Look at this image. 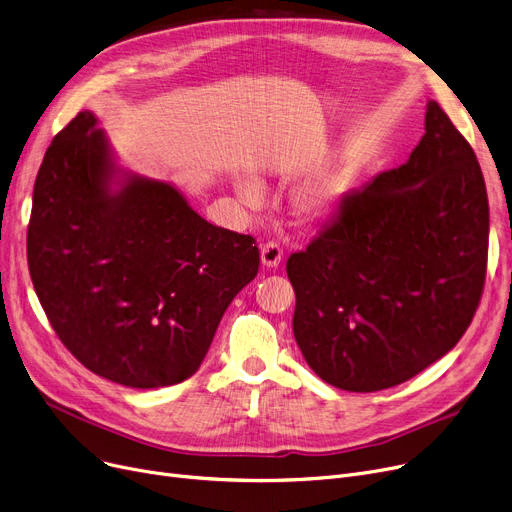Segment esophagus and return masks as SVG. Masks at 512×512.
I'll return each mask as SVG.
<instances>
[{"mask_svg": "<svg viewBox=\"0 0 512 512\" xmlns=\"http://www.w3.org/2000/svg\"><path fill=\"white\" fill-rule=\"evenodd\" d=\"M282 261V249L276 245V242H267V245L261 247V265L267 267V270H274Z\"/></svg>", "mask_w": 512, "mask_h": 512, "instance_id": "1", "label": "esophagus"}]
</instances>
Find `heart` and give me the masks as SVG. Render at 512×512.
I'll return each mask as SVG.
<instances>
[{"instance_id": "heart-1", "label": "heart", "mask_w": 512, "mask_h": 512, "mask_svg": "<svg viewBox=\"0 0 512 512\" xmlns=\"http://www.w3.org/2000/svg\"><path fill=\"white\" fill-rule=\"evenodd\" d=\"M353 184V174L344 168L313 180L297 197V213L307 222L328 218L353 193ZM236 191L249 205H259L263 199V188L255 180H238Z\"/></svg>"}]
</instances>
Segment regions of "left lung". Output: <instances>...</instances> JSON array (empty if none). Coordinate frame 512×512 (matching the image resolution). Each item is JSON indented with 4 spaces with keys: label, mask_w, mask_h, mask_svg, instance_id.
<instances>
[{
    "label": "left lung",
    "mask_w": 512,
    "mask_h": 512,
    "mask_svg": "<svg viewBox=\"0 0 512 512\" xmlns=\"http://www.w3.org/2000/svg\"><path fill=\"white\" fill-rule=\"evenodd\" d=\"M488 238L477 157L429 99L405 164L348 195L286 263L309 367L340 390L378 392L442 359L479 305Z\"/></svg>",
    "instance_id": "left-lung-1"
}]
</instances>
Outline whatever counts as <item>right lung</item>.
I'll return each instance as SVG.
<instances>
[{"label":"right lung","instance_id":"add662e5","mask_svg":"<svg viewBox=\"0 0 512 512\" xmlns=\"http://www.w3.org/2000/svg\"><path fill=\"white\" fill-rule=\"evenodd\" d=\"M26 255L68 351L141 390L191 378L259 270L251 236L203 220L172 182L124 168L89 110L43 157Z\"/></svg>","mask_w":512,"mask_h":512}]
</instances>
